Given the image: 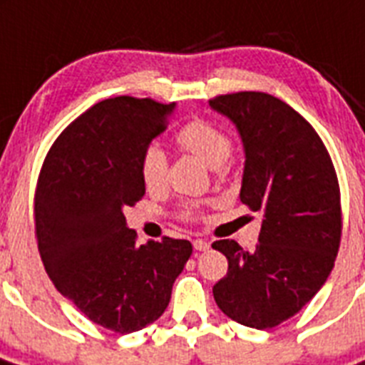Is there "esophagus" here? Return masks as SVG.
<instances>
[{"label":"esophagus","instance_id":"1","mask_svg":"<svg viewBox=\"0 0 365 365\" xmlns=\"http://www.w3.org/2000/svg\"><path fill=\"white\" fill-rule=\"evenodd\" d=\"M194 249L195 251H207V249H210V244H208L207 240H194Z\"/></svg>","mask_w":365,"mask_h":365}]
</instances>
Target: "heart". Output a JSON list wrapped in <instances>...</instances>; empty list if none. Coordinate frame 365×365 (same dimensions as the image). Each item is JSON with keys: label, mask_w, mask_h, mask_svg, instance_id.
Masks as SVG:
<instances>
[{"label": "heart", "mask_w": 365, "mask_h": 365, "mask_svg": "<svg viewBox=\"0 0 365 365\" xmlns=\"http://www.w3.org/2000/svg\"><path fill=\"white\" fill-rule=\"evenodd\" d=\"M177 144L186 151L194 153L210 168H220L229 160L232 142L225 130L205 120H192L180 127L175 135ZM140 179L148 190H157L164 185L168 171L166 151L157 144H151L140 157Z\"/></svg>", "instance_id": "1"}]
</instances>
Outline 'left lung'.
<instances>
[{
    "instance_id": "left-lung-1",
    "label": "left lung",
    "mask_w": 365,
    "mask_h": 365,
    "mask_svg": "<svg viewBox=\"0 0 365 365\" xmlns=\"http://www.w3.org/2000/svg\"><path fill=\"white\" fill-rule=\"evenodd\" d=\"M208 103L242 138L240 201L264 214L253 253L235 240L212 244L229 260L214 299L230 319L264 331L295 316L331 275L341 238L338 177L314 127L284 101L238 92Z\"/></svg>"
}]
</instances>
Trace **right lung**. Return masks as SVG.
<instances>
[{
  "label": "right lung",
  "instance_id": "obj_1",
  "mask_svg": "<svg viewBox=\"0 0 365 365\" xmlns=\"http://www.w3.org/2000/svg\"><path fill=\"white\" fill-rule=\"evenodd\" d=\"M175 103L105 99L62 130L34 195L42 262L55 288L93 323L129 334L157 322L192 255L188 240L136 244L123 208L144 197L142 151Z\"/></svg>",
  "mask_w": 365,
  "mask_h": 365
}]
</instances>
